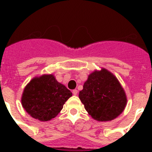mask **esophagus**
<instances>
[{"instance_id":"esophagus-1","label":"esophagus","mask_w":152,"mask_h":152,"mask_svg":"<svg viewBox=\"0 0 152 152\" xmlns=\"http://www.w3.org/2000/svg\"><path fill=\"white\" fill-rule=\"evenodd\" d=\"M72 93H73L74 95H77V91L76 89L73 90V91H72Z\"/></svg>"}]
</instances>
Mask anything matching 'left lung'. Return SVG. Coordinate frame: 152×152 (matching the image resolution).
<instances>
[{"instance_id": "1", "label": "left lung", "mask_w": 152, "mask_h": 152, "mask_svg": "<svg viewBox=\"0 0 152 152\" xmlns=\"http://www.w3.org/2000/svg\"><path fill=\"white\" fill-rule=\"evenodd\" d=\"M79 98L86 110L97 121H110L117 117L127 102L117 79L104 68L88 76Z\"/></svg>"}]
</instances>
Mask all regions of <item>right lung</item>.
<instances>
[{
  "label": "right lung",
  "instance_id": "right-lung-1",
  "mask_svg": "<svg viewBox=\"0 0 152 152\" xmlns=\"http://www.w3.org/2000/svg\"><path fill=\"white\" fill-rule=\"evenodd\" d=\"M72 93L52 75L35 77L23 93L22 106L32 117L48 121L59 113Z\"/></svg>",
  "mask_w": 152,
  "mask_h": 152
}]
</instances>
